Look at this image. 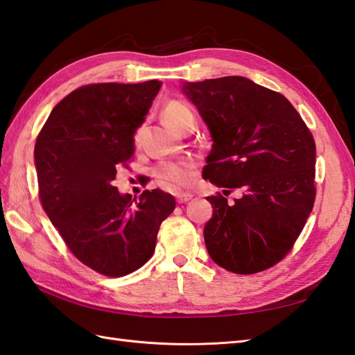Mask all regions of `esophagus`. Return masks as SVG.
Wrapping results in <instances>:
<instances>
[{"instance_id": "34e87169", "label": "esophagus", "mask_w": 355, "mask_h": 355, "mask_svg": "<svg viewBox=\"0 0 355 355\" xmlns=\"http://www.w3.org/2000/svg\"><path fill=\"white\" fill-rule=\"evenodd\" d=\"M175 197H177L178 205H183V202L189 201L192 198V193H189V192H177Z\"/></svg>"}]
</instances>
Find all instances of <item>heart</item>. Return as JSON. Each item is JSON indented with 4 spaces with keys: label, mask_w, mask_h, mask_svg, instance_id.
Returning a JSON list of instances; mask_svg holds the SVG:
<instances>
[{
    "label": "heart",
    "mask_w": 355,
    "mask_h": 355,
    "mask_svg": "<svg viewBox=\"0 0 355 355\" xmlns=\"http://www.w3.org/2000/svg\"><path fill=\"white\" fill-rule=\"evenodd\" d=\"M162 116L164 123L168 125L172 131L183 134L189 128L195 125V112L189 105L182 101H168L164 103ZM141 128H137L132 134V141L135 146L140 145L141 141ZM155 177L166 186H186L192 180V166L189 163L180 162H163L154 171Z\"/></svg>",
    "instance_id": "obj_1"
}]
</instances>
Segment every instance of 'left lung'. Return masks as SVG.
<instances>
[{
  "mask_svg": "<svg viewBox=\"0 0 355 355\" xmlns=\"http://www.w3.org/2000/svg\"><path fill=\"white\" fill-rule=\"evenodd\" d=\"M184 92L207 123L214 146L202 178L220 192L205 243L218 266L254 275L281 262L299 238L315 200V143L281 93L241 76L187 82Z\"/></svg>",
  "mask_w": 355,
  "mask_h": 355,
  "instance_id": "obj_1",
  "label": "left lung"
}]
</instances>
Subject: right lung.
Wrapping results in <instances>:
<instances>
[{
	"instance_id": "right-lung-1",
	"label": "right lung",
	"mask_w": 355,
	"mask_h": 355,
	"mask_svg": "<svg viewBox=\"0 0 355 355\" xmlns=\"http://www.w3.org/2000/svg\"><path fill=\"white\" fill-rule=\"evenodd\" d=\"M162 87L88 84L59 102L35 143L37 192L51 224L76 258L120 277L154 254L162 223L175 209L171 193L143 191L137 200L111 184L134 157L132 134Z\"/></svg>"
}]
</instances>
